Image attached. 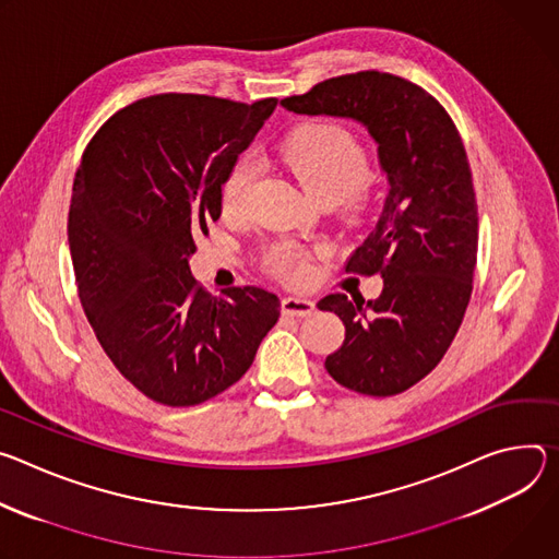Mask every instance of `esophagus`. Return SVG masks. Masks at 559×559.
<instances>
[{
  "instance_id": "esophagus-1",
  "label": "esophagus",
  "mask_w": 559,
  "mask_h": 559,
  "mask_svg": "<svg viewBox=\"0 0 559 559\" xmlns=\"http://www.w3.org/2000/svg\"><path fill=\"white\" fill-rule=\"evenodd\" d=\"M282 313L288 318H306L316 313V304L306 297H284Z\"/></svg>"
}]
</instances>
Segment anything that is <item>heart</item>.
<instances>
[{
  "label": "heart",
  "mask_w": 559,
  "mask_h": 559,
  "mask_svg": "<svg viewBox=\"0 0 559 559\" xmlns=\"http://www.w3.org/2000/svg\"><path fill=\"white\" fill-rule=\"evenodd\" d=\"M280 162L318 202H344L350 211H361L368 202V155L359 138L340 123H306L293 131L277 151ZM255 179V168L239 159L222 183V209L239 213ZM271 266L284 277H299L306 271L304 258L293 246H280L271 255Z\"/></svg>",
  "instance_id": "b5f03b06"
}]
</instances>
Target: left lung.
<instances>
[{"mask_svg":"<svg viewBox=\"0 0 559 559\" xmlns=\"http://www.w3.org/2000/svg\"><path fill=\"white\" fill-rule=\"evenodd\" d=\"M282 106L353 119L378 144L389 195L346 271L380 273L384 288L378 299L333 293L318 306L346 326L329 376L361 395H397L440 364L473 290L477 202L462 138L436 97L391 73L333 78Z\"/></svg>","mask_w":559,"mask_h":559,"instance_id":"1","label":"left lung"}]
</instances>
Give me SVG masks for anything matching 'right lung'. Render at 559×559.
<instances>
[{
    "label": "right lung",
    "instance_id": "obj_1",
    "mask_svg": "<svg viewBox=\"0 0 559 559\" xmlns=\"http://www.w3.org/2000/svg\"><path fill=\"white\" fill-rule=\"evenodd\" d=\"M277 99L164 93L117 110L82 155L69 246L84 313L115 368L166 406L202 404L251 368L280 318L258 286L211 295L195 239L222 215V183Z\"/></svg>",
    "mask_w": 559,
    "mask_h": 559
}]
</instances>
